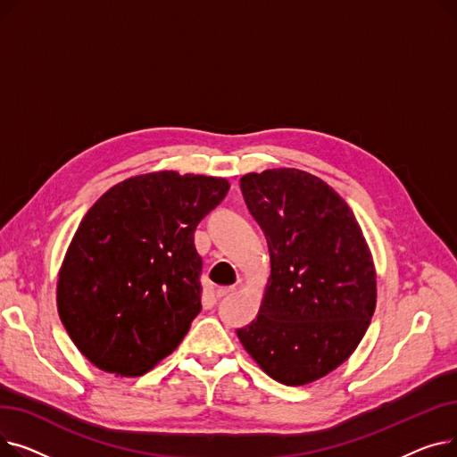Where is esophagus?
I'll return each instance as SVG.
<instances>
[{
    "label": "esophagus",
    "instance_id": "1",
    "mask_svg": "<svg viewBox=\"0 0 457 457\" xmlns=\"http://www.w3.org/2000/svg\"><path fill=\"white\" fill-rule=\"evenodd\" d=\"M233 291H235V287H219V289H216V296H219V298H224V296L231 295Z\"/></svg>",
    "mask_w": 457,
    "mask_h": 457
}]
</instances>
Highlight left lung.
Wrapping results in <instances>:
<instances>
[{"label":"left lung","instance_id":"left-lung-1","mask_svg":"<svg viewBox=\"0 0 457 457\" xmlns=\"http://www.w3.org/2000/svg\"><path fill=\"white\" fill-rule=\"evenodd\" d=\"M267 237L270 279L259 315L237 329L255 363L285 386L315 381L352 355L376 307L361 228L328 183L296 168L241 178Z\"/></svg>","mask_w":457,"mask_h":457}]
</instances>
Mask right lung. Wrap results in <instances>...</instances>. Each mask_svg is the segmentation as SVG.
Returning a JSON list of instances; mask_svg holds the SVG:
<instances>
[{
	"mask_svg": "<svg viewBox=\"0 0 457 457\" xmlns=\"http://www.w3.org/2000/svg\"><path fill=\"white\" fill-rule=\"evenodd\" d=\"M222 178L155 172L109 188L81 220L57 283L59 317L92 365L140 376L170 355L202 311L200 220Z\"/></svg>",
	"mask_w": 457,
	"mask_h": 457,
	"instance_id": "1",
	"label": "right lung"
}]
</instances>
